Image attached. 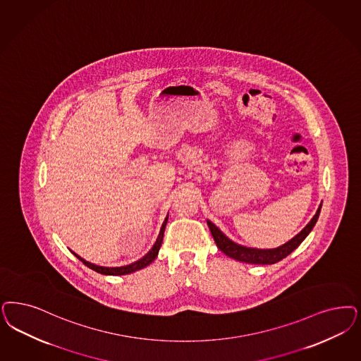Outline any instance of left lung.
<instances>
[{"instance_id": "8db88e82", "label": "left lung", "mask_w": 361, "mask_h": 361, "mask_svg": "<svg viewBox=\"0 0 361 361\" xmlns=\"http://www.w3.org/2000/svg\"><path fill=\"white\" fill-rule=\"evenodd\" d=\"M320 211H322V204H320L319 209L316 212V214L313 216V219L298 233V236L293 237L290 241H288L284 245H281V247L276 249H252L237 245L236 243L231 241L209 220H207V224H208L209 229H211L212 236L214 238V243H216L217 248L220 249L221 252H224L226 256L235 259L237 262H248V264H260V265L269 264L271 265V264H274V262H279L280 260L286 259L289 253H292L295 249L298 248V245L304 241V238L310 235L312 228L314 226L317 219H319Z\"/></svg>"}]
</instances>
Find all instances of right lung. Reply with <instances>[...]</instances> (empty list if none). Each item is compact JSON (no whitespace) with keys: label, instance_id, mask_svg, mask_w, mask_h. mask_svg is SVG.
Here are the masks:
<instances>
[{"label":"right lung","instance_id":"right-lung-1","mask_svg":"<svg viewBox=\"0 0 361 361\" xmlns=\"http://www.w3.org/2000/svg\"><path fill=\"white\" fill-rule=\"evenodd\" d=\"M166 221H168V217L165 219V221H164V224H162L160 235L157 237V241H156V244L153 245V248L150 249L149 252H148V253H147L141 260L133 262V264H130V265L120 267V268H105V267H99V265H94V264H90V262H85V260H82L80 256H77L75 253V256L78 259V260H81V262H84V264L87 265V268L93 269V271H94V272H97V274L118 276V274H132V272H136L138 269H142V268H145L147 265H149L150 262H153V260L157 257L159 250H160V247H161L162 237H164V232H165Z\"/></svg>","mask_w":361,"mask_h":361}]
</instances>
